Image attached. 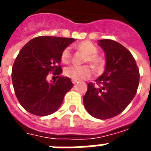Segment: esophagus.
<instances>
[{"instance_id":"34e87169","label":"esophagus","mask_w":151,"mask_h":151,"mask_svg":"<svg viewBox=\"0 0 151 151\" xmlns=\"http://www.w3.org/2000/svg\"><path fill=\"white\" fill-rule=\"evenodd\" d=\"M72 82L73 83V84H76V83H78V81H74V80H72Z\"/></svg>"}]
</instances>
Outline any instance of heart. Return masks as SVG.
I'll use <instances>...</instances> for the list:
<instances>
[{
  "mask_svg": "<svg viewBox=\"0 0 151 151\" xmlns=\"http://www.w3.org/2000/svg\"><path fill=\"white\" fill-rule=\"evenodd\" d=\"M75 48L82 53L85 57L83 59L84 63H90L93 70L100 72L104 70L106 65V61L103 57L98 55V49L94 44L89 41H85L75 45ZM61 61L63 64H69L71 61V53L70 48H65L62 50L60 56ZM89 65H71L65 68L64 70L65 75L72 80L79 81L90 78L92 74V68Z\"/></svg>",
  "mask_w": 151,
  "mask_h": 151,
  "instance_id": "obj_1",
  "label": "heart"
}]
</instances>
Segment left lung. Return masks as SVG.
<instances>
[{"mask_svg": "<svg viewBox=\"0 0 151 151\" xmlns=\"http://www.w3.org/2000/svg\"><path fill=\"white\" fill-rule=\"evenodd\" d=\"M99 45L106 53V70L95 84L88 83L83 103L91 116L109 119L121 114L134 98L140 74L135 59L122 45L104 39Z\"/></svg>", "mask_w": 151, "mask_h": 151, "instance_id": "left-lung-1", "label": "left lung"}]
</instances>
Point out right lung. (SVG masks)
Wrapping results in <instances>:
<instances>
[{
    "label": "right lung",
    "instance_id": "right-lung-1",
    "mask_svg": "<svg viewBox=\"0 0 151 151\" xmlns=\"http://www.w3.org/2000/svg\"><path fill=\"white\" fill-rule=\"evenodd\" d=\"M73 41V38L41 36L30 40L20 50L12 68V81L17 100L30 114H53L73 87L70 78L61 75L60 56ZM50 72L58 77L53 83L47 81Z\"/></svg>",
    "mask_w": 151,
    "mask_h": 151
}]
</instances>
